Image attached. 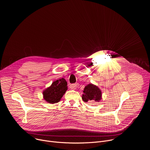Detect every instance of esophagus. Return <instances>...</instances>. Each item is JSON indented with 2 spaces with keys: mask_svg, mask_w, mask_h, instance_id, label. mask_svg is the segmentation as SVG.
Masks as SVG:
<instances>
[{
  "mask_svg": "<svg viewBox=\"0 0 150 150\" xmlns=\"http://www.w3.org/2000/svg\"><path fill=\"white\" fill-rule=\"evenodd\" d=\"M78 86H79V84L78 83H74V84L71 85V88L73 90H76V88L78 87Z\"/></svg>",
  "mask_w": 150,
  "mask_h": 150,
  "instance_id": "esophagus-1",
  "label": "esophagus"
}]
</instances>
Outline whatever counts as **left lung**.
I'll return each instance as SVG.
<instances>
[{
    "instance_id": "1",
    "label": "left lung",
    "mask_w": 150,
    "mask_h": 150,
    "mask_svg": "<svg viewBox=\"0 0 150 150\" xmlns=\"http://www.w3.org/2000/svg\"><path fill=\"white\" fill-rule=\"evenodd\" d=\"M82 99L85 102L90 101H99L101 99V91L96 85L92 83L87 85L83 91Z\"/></svg>"
}]
</instances>
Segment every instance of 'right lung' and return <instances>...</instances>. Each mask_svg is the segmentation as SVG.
Masks as SVG:
<instances>
[{
    "label": "right lung",
    "instance_id": "obj_1",
    "mask_svg": "<svg viewBox=\"0 0 150 150\" xmlns=\"http://www.w3.org/2000/svg\"><path fill=\"white\" fill-rule=\"evenodd\" d=\"M67 90V81L64 78L57 79L43 91V98L47 102L51 104L58 103Z\"/></svg>",
    "mask_w": 150,
    "mask_h": 150
}]
</instances>
